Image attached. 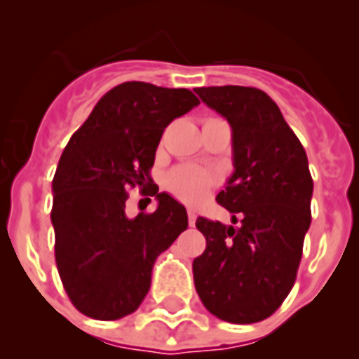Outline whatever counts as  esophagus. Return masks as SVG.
<instances>
[{
    "label": "esophagus",
    "mask_w": 359,
    "mask_h": 359,
    "mask_svg": "<svg viewBox=\"0 0 359 359\" xmlns=\"http://www.w3.org/2000/svg\"><path fill=\"white\" fill-rule=\"evenodd\" d=\"M187 216H189V225L191 226H194V223H196V214H194V210H187Z\"/></svg>",
    "instance_id": "obj_1"
}]
</instances>
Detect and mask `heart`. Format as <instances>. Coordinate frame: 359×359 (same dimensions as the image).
<instances>
[{"instance_id":"1","label":"heart","mask_w":359,"mask_h":359,"mask_svg":"<svg viewBox=\"0 0 359 359\" xmlns=\"http://www.w3.org/2000/svg\"><path fill=\"white\" fill-rule=\"evenodd\" d=\"M216 183V176L196 165H182L172 168L165 177V185L177 200L187 203H198Z\"/></svg>"}]
</instances>
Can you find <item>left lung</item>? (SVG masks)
I'll return each mask as SVG.
<instances>
[{"mask_svg":"<svg viewBox=\"0 0 359 359\" xmlns=\"http://www.w3.org/2000/svg\"><path fill=\"white\" fill-rule=\"evenodd\" d=\"M196 94L232 128L234 172L216 201L232 212L223 225L198 217L207 247L192 263L207 311L229 323L274 314L292 289L311 226L312 183L305 149L259 88L201 87Z\"/></svg>","mask_w":359,"mask_h":359,"instance_id":"left-lung-1","label":"left lung"}]
</instances>
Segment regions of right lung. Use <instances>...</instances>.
I'll return each instance as SVG.
<instances>
[{"label":"right lung","instance_id":"add662e5","mask_svg":"<svg viewBox=\"0 0 359 359\" xmlns=\"http://www.w3.org/2000/svg\"><path fill=\"white\" fill-rule=\"evenodd\" d=\"M200 105L189 88L127 81L110 88L72 134L52 180L56 265L81 314L112 321L133 314L152 267L189 225L187 210L150 177L170 121ZM130 188L156 195L158 209L130 220Z\"/></svg>","mask_w":359,"mask_h":359}]
</instances>
